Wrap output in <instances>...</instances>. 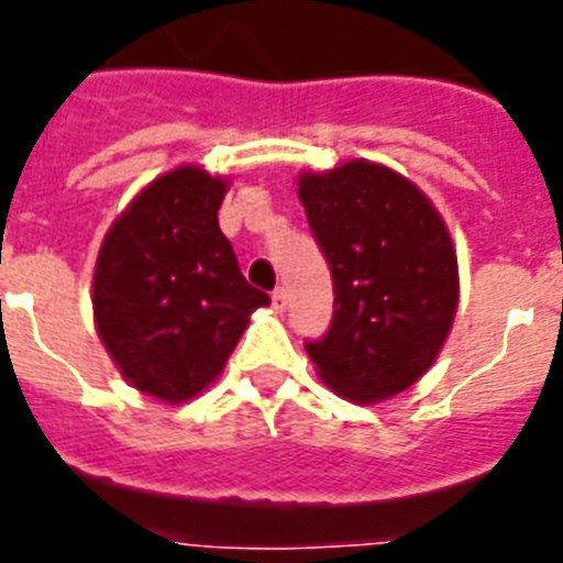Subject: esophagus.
Wrapping results in <instances>:
<instances>
[{"instance_id":"1","label":"esophagus","mask_w":563,"mask_h":563,"mask_svg":"<svg viewBox=\"0 0 563 563\" xmlns=\"http://www.w3.org/2000/svg\"><path fill=\"white\" fill-rule=\"evenodd\" d=\"M272 303H274V309H277V312H283V309L289 307V291L283 289V286H277V289L272 291Z\"/></svg>"}]
</instances>
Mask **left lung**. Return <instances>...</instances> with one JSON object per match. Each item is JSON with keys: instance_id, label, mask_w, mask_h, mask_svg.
Returning a JSON list of instances; mask_svg holds the SVG:
<instances>
[{"instance_id": "left-lung-1", "label": "left lung", "mask_w": 563, "mask_h": 563, "mask_svg": "<svg viewBox=\"0 0 563 563\" xmlns=\"http://www.w3.org/2000/svg\"><path fill=\"white\" fill-rule=\"evenodd\" d=\"M298 195L333 274V321L307 342L318 376L351 402L418 383L459 307V263L444 219L411 180L379 163L307 172Z\"/></svg>"}]
</instances>
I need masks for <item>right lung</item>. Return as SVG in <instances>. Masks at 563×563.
I'll use <instances>...</instances> for the list:
<instances>
[{"label": "right lung", "mask_w": 563, "mask_h": 563, "mask_svg": "<svg viewBox=\"0 0 563 563\" xmlns=\"http://www.w3.org/2000/svg\"><path fill=\"white\" fill-rule=\"evenodd\" d=\"M228 180L178 166L110 224L92 274L101 344L136 391L192 400L221 374L251 312L272 300L242 277L219 228Z\"/></svg>", "instance_id": "right-lung-1"}]
</instances>
